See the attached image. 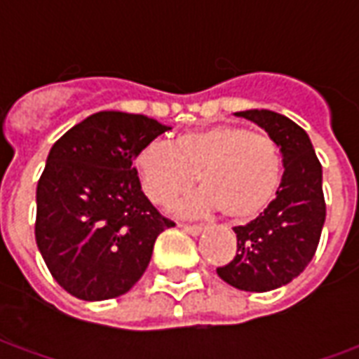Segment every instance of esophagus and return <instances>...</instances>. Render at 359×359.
Instances as JSON below:
<instances>
[{
    "mask_svg": "<svg viewBox=\"0 0 359 359\" xmlns=\"http://www.w3.org/2000/svg\"><path fill=\"white\" fill-rule=\"evenodd\" d=\"M179 226L182 229V231H187L188 234H192V236H198V234L203 231L202 225H184V223H182V225H179Z\"/></svg>",
    "mask_w": 359,
    "mask_h": 359,
    "instance_id": "1",
    "label": "esophagus"
}]
</instances>
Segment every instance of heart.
Listing matches in <instances>:
<instances>
[{
    "label": "heart",
    "instance_id": "heart-1",
    "mask_svg": "<svg viewBox=\"0 0 359 359\" xmlns=\"http://www.w3.org/2000/svg\"><path fill=\"white\" fill-rule=\"evenodd\" d=\"M142 190L167 205L198 180L202 190L179 203L184 215L221 211L233 221L256 217L280 184L283 157L267 133L238 125H211L177 136L172 144L151 140L134 157Z\"/></svg>",
    "mask_w": 359,
    "mask_h": 359
}]
</instances>
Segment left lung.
<instances>
[{
  "label": "left lung",
  "mask_w": 359,
  "mask_h": 359,
  "mask_svg": "<svg viewBox=\"0 0 359 359\" xmlns=\"http://www.w3.org/2000/svg\"><path fill=\"white\" fill-rule=\"evenodd\" d=\"M277 142L283 179L275 200L248 225L234 226L236 254L217 275L238 290L267 292L288 285L316 256L325 223L323 172L306 130L269 109L238 111Z\"/></svg>",
  "instance_id": "1"
}]
</instances>
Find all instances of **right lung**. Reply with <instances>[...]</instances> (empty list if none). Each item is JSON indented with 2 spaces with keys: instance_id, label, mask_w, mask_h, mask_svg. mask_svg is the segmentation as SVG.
Listing matches in <instances>:
<instances>
[{
  "instance_id": "right-lung-1",
  "label": "right lung",
  "mask_w": 359,
  "mask_h": 359,
  "mask_svg": "<svg viewBox=\"0 0 359 359\" xmlns=\"http://www.w3.org/2000/svg\"><path fill=\"white\" fill-rule=\"evenodd\" d=\"M169 126L146 115L100 111L50 149L36 188V244L51 277L86 302L128 292L154 244L175 226L149 203L134 157Z\"/></svg>"
}]
</instances>
